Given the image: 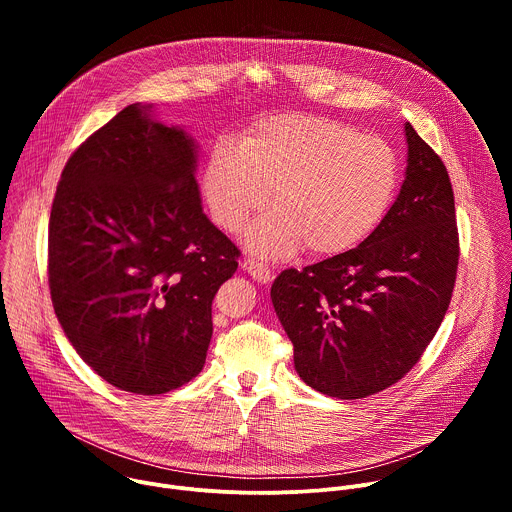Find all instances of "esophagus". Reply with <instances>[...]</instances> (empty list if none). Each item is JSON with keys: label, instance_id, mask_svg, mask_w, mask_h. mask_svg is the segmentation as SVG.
Instances as JSON below:
<instances>
[{"label": "esophagus", "instance_id": "1", "mask_svg": "<svg viewBox=\"0 0 512 512\" xmlns=\"http://www.w3.org/2000/svg\"><path fill=\"white\" fill-rule=\"evenodd\" d=\"M241 267H243V271H247L255 281H259V283H267V281H271V269L267 267V265H263L261 261H257V259H253V257H245L243 261H241Z\"/></svg>", "mask_w": 512, "mask_h": 512}]
</instances>
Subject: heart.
I'll return each instance as SVG.
<instances>
[{"label":"heart","instance_id":"b5f03b06","mask_svg":"<svg viewBox=\"0 0 512 512\" xmlns=\"http://www.w3.org/2000/svg\"><path fill=\"white\" fill-rule=\"evenodd\" d=\"M399 158L379 135L316 115H277L253 123L237 141L210 150L202 192L212 223L237 233L269 202L245 235L263 257L346 253L367 241L395 200Z\"/></svg>","mask_w":512,"mask_h":512}]
</instances>
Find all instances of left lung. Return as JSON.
<instances>
[{"label":"left lung","instance_id":"8db88e82","mask_svg":"<svg viewBox=\"0 0 512 512\" xmlns=\"http://www.w3.org/2000/svg\"><path fill=\"white\" fill-rule=\"evenodd\" d=\"M405 137V180L379 229L271 285L298 375L330 397L362 399L403 379L452 300L460 259L452 182L409 123Z\"/></svg>","mask_w":512,"mask_h":512}]
</instances>
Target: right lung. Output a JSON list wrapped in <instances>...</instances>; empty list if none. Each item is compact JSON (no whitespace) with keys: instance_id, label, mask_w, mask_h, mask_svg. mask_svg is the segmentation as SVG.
Instances as JSON below:
<instances>
[{"instance_id":"obj_1","label":"right lung","mask_w":512,"mask_h":512,"mask_svg":"<svg viewBox=\"0 0 512 512\" xmlns=\"http://www.w3.org/2000/svg\"><path fill=\"white\" fill-rule=\"evenodd\" d=\"M129 105L60 174L48 225L56 318L107 383L162 395L194 379L212 300L241 251L202 212L196 145Z\"/></svg>"}]
</instances>
